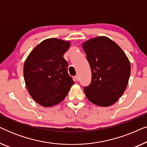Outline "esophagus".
I'll return each instance as SVG.
<instances>
[{
    "label": "esophagus",
    "mask_w": 147,
    "mask_h": 147,
    "mask_svg": "<svg viewBox=\"0 0 147 147\" xmlns=\"http://www.w3.org/2000/svg\"><path fill=\"white\" fill-rule=\"evenodd\" d=\"M74 78H75V80H76V81H77V82L79 81V77H78V75H77V76H76L75 77H74Z\"/></svg>",
    "instance_id": "obj_1"
}]
</instances>
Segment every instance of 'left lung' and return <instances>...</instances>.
<instances>
[{
	"label": "left lung",
	"mask_w": 147,
	"mask_h": 147,
	"mask_svg": "<svg viewBox=\"0 0 147 147\" xmlns=\"http://www.w3.org/2000/svg\"><path fill=\"white\" fill-rule=\"evenodd\" d=\"M92 71L90 85L84 93L92 103L107 107L116 103L127 87L130 75L129 59L121 48L105 36L82 43Z\"/></svg>",
	"instance_id": "1"
}]
</instances>
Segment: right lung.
<instances>
[{"label":"right lung","mask_w":147,"mask_h":147,"mask_svg":"<svg viewBox=\"0 0 147 147\" xmlns=\"http://www.w3.org/2000/svg\"><path fill=\"white\" fill-rule=\"evenodd\" d=\"M70 41L50 38L32 50L23 67L25 85L32 98L43 107L63 101L74 84L63 54Z\"/></svg>","instance_id":"1"}]
</instances>
